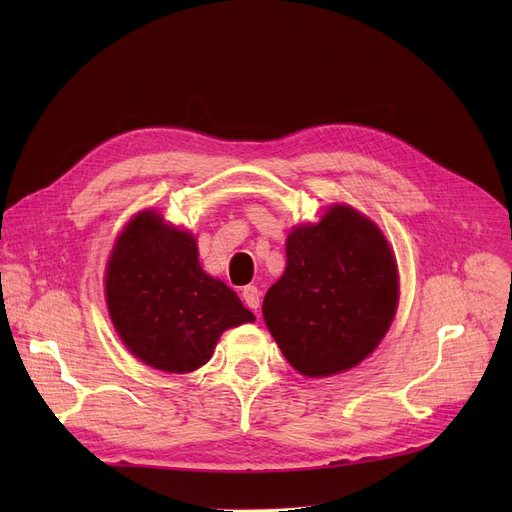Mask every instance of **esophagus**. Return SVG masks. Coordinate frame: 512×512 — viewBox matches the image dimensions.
Listing matches in <instances>:
<instances>
[{
  "label": "esophagus",
  "instance_id": "obj_1",
  "mask_svg": "<svg viewBox=\"0 0 512 512\" xmlns=\"http://www.w3.org/2000/svg\"><path fill=\"white\" fill-rule=\"evenodd\" d=\"M259 297H261V292L257 290V286H245V288H242V301H245V305L249 309H253V311L259 309Z\"/></svg>",
  "mask_w": 512,
  "mask_h": 512
}]
</instances>
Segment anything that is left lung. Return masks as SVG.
Instances as JSON below:
<instances>
[{
    "instance_id": "8db88e82",
    "label": "left lung",
    "mask_w": 512,
    "mask_h": 512,
    "mask_svg": "<svg viewBox=\"0 0 512 512\" xmlns=\"http://www.w3.org/2000/svg\"><path fill=\"white\" fill-rule=\"evenodd\" d=\"M396 305L388 240L359 211L334 205L317 226L290 232L286 270L265 294L263 319L294 369L324 378L380 344Z\"/></svg>"
}]
</instances>
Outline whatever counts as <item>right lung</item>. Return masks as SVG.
<instances>
[{
    "label": "right lung",
    "instance_id": "obj_1",
    "mask_svg": "<svg viewBox=\"0 0 512 512\" xmlns=\"http://www.w3.org/2000/svg\"><path fill=\"white\" fill-rule=\"evenodd\" d=\"M105 297L128 351L168 373L205 365L224 330L255 319L234 290L201 270L195 236L153 211L139 213L120 234Z\"/></svg>",
    "mask_w": 512,
    "mask_h": 512
}]
</instances>
